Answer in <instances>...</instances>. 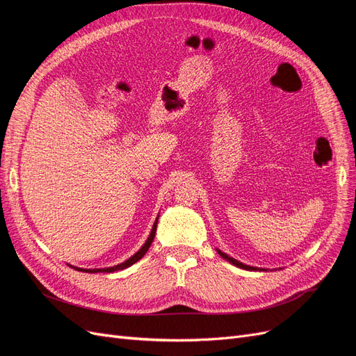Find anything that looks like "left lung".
<instances>
[{"instance_id":"obj_1","label":"left lung","mask_w":356,"mask_h":356,"mask_svg":"<svg viewBox=\"0 0 356 356\" xmlns=\"http://www.w3.org/2000/svg\"><path fill=\"white\" fill-rule=\"evenodd\" d=\"M218 254L224 258V260H227V261H230L232 264H234V266H238V267H241V268H245V270H258L257 267H251V266H246V264H243V263H239L238 260H234V258H232V257H229L227 254H224V252H221V251H218ZM261 270V268H260Z\"/></svg>"}]
</instances>
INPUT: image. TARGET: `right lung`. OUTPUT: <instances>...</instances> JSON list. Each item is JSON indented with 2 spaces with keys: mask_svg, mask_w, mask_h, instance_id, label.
Returning a JSON list of instances; mask_svg holds the SVG:
<instances>
[{
  "mask_svg": "<svg viewBox=\"0 0 356 356\" xmlns=\"http://www.w3.org/2000/svg\"><path fill=\"white\" fill-rule=\"evenodd\" d=\"M156 229H157V220H156V222H154V225H153V230H152V233H149V238L147 239V242L144 243V246H143L141 250H139L134 257L129 258L127 261H124V263H122V264H117V266H114V267H108V268H93V270H92V268H77V270H80V272H89V273H98V272L111 273V272L122 270V268H126V267H129V266H132V264H134V263H136L138 260H141V258L147 254L148 248L152 246V243H153V241H154Z\"/></svg>",
  "mask_w": 356,
  "mask_h": 356,
  "instance_id": "add662e5",
  "label": "right lung"
}]
</instances>
